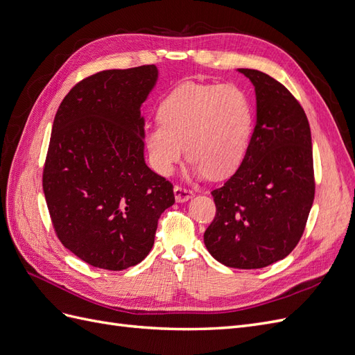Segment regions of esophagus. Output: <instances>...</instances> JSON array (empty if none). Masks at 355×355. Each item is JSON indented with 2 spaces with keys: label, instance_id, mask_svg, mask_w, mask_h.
<instances>
[{
  "label": "esophagus",
  "instance_id": "1",
  "mask_svg": "<svg viewBox=\"0 0 355 355\" xmlns=\"http://www.w3.org/2000/svg\"><path fill=\"white\" fill-rule=\"evenodd\" d=\"M173 192H175V198H176L178 202H185V201L192 198V191H189V189H187L184 187L176 185L173 188Z\"/></svg>",
  "mask_w": 355,
  "mask_h": 355
}]
</instances>
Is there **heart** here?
I'll return each instance as SVG.
<instances>
[{
  "mask_svg": "<svg viewBox=\"0 0 355 355\" xmlns=\"http://www.w3.org/2000/svg\"><path fill=\"white\" fill-rule=\"evenodd\" d=\"M158 120L145 130L157 173L170 176L188 153L196 176L223 179L243 163L254 114L249 96L235 85L187 83L161 102Z\"/></svg>",
  "mask_w": 355,
  "mask_h": 355,
  "instance_id": "heart-1",
  "label": "heart"
}]
</instances>
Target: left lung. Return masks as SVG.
<instances>
[{"instance_id": "8db88e82", "label": "left lung", "mask_w": 355, "mask_h": 355, "mask_svg": "<svg viewBox=\"0 0 355 355\" xmlns=\"http://www.w3.org/2000/svg\"><path fill=\"white\" fill-rule=\"evenodd\" d=\"M256 94V124L239 170L214 189L216 216L204 232L225 266L257 270L282 261L302 237L314 201L313 141L302 106L282 83L239 69Z\"/></svg>"}]
</instances>
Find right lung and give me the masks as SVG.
I'll list each match as a JSON object with an SVG mask.
<instances>
[{"label": "right lung", "mask_w": 355, "mask_h": 355, "mask_svg": "<svg viewBox=\"0 0 355 355\" xmlns=\"http://www.w3.org/2000/svg\"><path fill=\"white\" fill-rule=\"evenodd\" d=\"M155 65L108 69L80 81L51 128L42 189L62 244L96 268L121 271L151 252L173 185L145 163L141 112Z\"/></svg>", "instance_id": "obj_1"}]
</instances>
